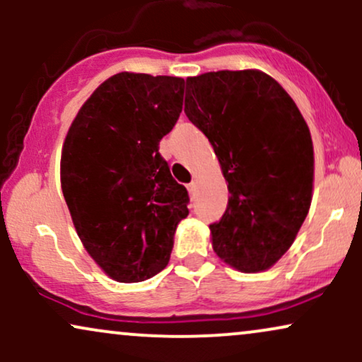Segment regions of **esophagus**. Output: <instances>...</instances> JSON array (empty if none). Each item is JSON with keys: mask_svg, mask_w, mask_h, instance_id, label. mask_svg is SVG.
I'll use <instances>...</instances> for the list:
<instances>
[{"mask_svg": "<svg viewBox=\"0 0 362 362\" xmlns=\"http://www.w3.org/2000/svg\"><path fill=\"white\" fill-rule=\"evenodd\" d=\"M187 189H189V194H190V197H195V190H197V184H195V182H190L189 185H187Z\"/></svg>", "mask_w": 362, "mask_h": 362, "instance_id": "34e87169", "label": "esophagus"}]
</instances>
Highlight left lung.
<instances>
[{"mask_svg": "<svg viewBox=\"0 0 362 362\" xmlns=\"http://www.w3.org/2000/svg\"><path fill=\"white\" fill-rule=\"evenodd\" d=\"M185 114L213 144L230 199L209 224L219 259L242 272L272 267L310 211L313 143L288 91L257 69L187 78Z\"/></svg>", "mask_w": 362, "mask_h": 362, "instance_id": "obj_1", "label": "left lung"}]
</instances>
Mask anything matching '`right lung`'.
I'll return each instance as SVG.
<instances>
[{"instance_id":"obj_1","label":"right lung","mask_w":362,"mask_h":362,"mask_svg":"<svg viewBox=\"0 0 362 362\" xmlns=\"http://www.w3.org/2000/svg\"><path fill=\"white\" fill-rule=\"evenodd\" d=\"M184 90V78L114 74L83 103L62 144L61 187L76 233L119 282L163 271L189 214L187 189L160 155Z\"/></svg>"}]
</instances>
